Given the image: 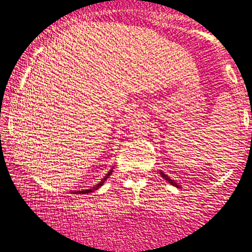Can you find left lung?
<instances>
[{
    "label": "left lung",
    "instance_id": "left-lung-1",
    "mask_svg": "<svg viewBox=\"0 0 252 252\" xmlns=\"http://www.w3.org/2000/svg\"><path fill=\"white\" fill-rule=\"evenodd\" d=\"M160 174H161V177H162V178H164L165 180H167V182L170 183L171 185L176 186V188H179V184H178V183H176V182H174V180H172V179H171V178H168V176H166V174H165L164 172H161V171H160Z\"/></svg>",
    "mask_w": 252,
    "mask_h": 252
}]
</instances>
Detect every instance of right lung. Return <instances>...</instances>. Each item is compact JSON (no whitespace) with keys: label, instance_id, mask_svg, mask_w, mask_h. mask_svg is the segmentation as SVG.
<instances>
[{"label":"right lung","instance_id":"right-lung-1","mask_svg":"<svg viewBox=\"0 0 252 252\" xmlns=\"http://www.w3.org/2000/svg\"><path fill=\"white\" fill-rule=\"evenodd\" d=\"M112 172H113V168H112V170H111V171H109V172H108L107 174H106V176H105V178H102V179H101V182H99V184H96L95 186H93V188H92V189H88V190H81V191H75V192H74V193H76V194H78V193H80V194H86V193H91V192H93V191H95V190H97V189H99V188H100V186H102V185H103V183H105V180H106V179H107L109 176H111V174H112Z\"/></svg>","mask_w":252,"mask_h":252}]
</instances>
